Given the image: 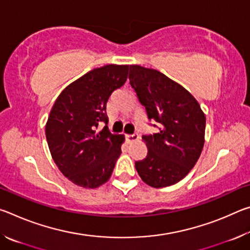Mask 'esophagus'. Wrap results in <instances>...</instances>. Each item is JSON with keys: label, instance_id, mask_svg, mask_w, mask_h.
Listing matches in <instances>:
<instances>
[{"label": "esophagus", "instance_id": "obj_1", "mask_svg": "<svg viewBox=\"0 0 250 250\" xmlns=\"http://www.w3.org/2000/svg\"><path fill=\"white\" fill-rule=\"evenodd\" d=\"M138 139H139V135L138 134H126L125 135V140H126V142H128V143L137 141Z\"/></svg>", "mask_w": 250, "mask_h": 250}]
</instances>
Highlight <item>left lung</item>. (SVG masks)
Wrapping results in <instances>:
<instances>
[{
    "label": "left lung",
    "instance_id": "left-lung-1",
    "mask_svg": "<svg viewBox=\"0 0 250 250\" xmlns=\"http://www.w3.org/2000/svg\"><path fill=\"white\" fill-rule=\"evenodd\" d=\"M129 79L147 119L156 122L159 129L142 135L147 154L135 162V168L152 188L175 184L200 158L205 141L204 112L184 87L159 70L131 65Z\"/></svg>",
    "mask_w": 250,
    "mask_h": 250
}]
</instances>
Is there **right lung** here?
I'll list each match as a JSON object with an SVG mask.
<instances>
[{
	"mask_svg": "<svg viewBox=\"0 0 250 250\" xmlns=\"http://www.w3.org/2000/svg\"><path fill=\"white\" fill-rule=\"evenodd\" d=\"M128 65H105L71 83L50 110L45 133L54 162L74 184L96 188L109 180L121 153L124 135L110 133L109 97L124 86ZM101 122L106 125L99 133Z\"/></svg>",
	"mask_w": 250,
	"mask_h": 250,
	"instance_id": "obj_1",
	"label": "right lung"
}]
</instances>
